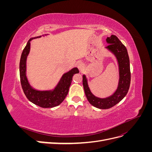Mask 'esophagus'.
<instances>
[{
    "label": "esophagus",
    "mask_w": 152,
    "mask_h": 152,
    "mask_svg": "<svg viewBox=\"0 0 152 152\" xmlns=\"http://www.w3.org/2000/svg\"><path fill=\"white\" fill-rule=\"evenodd\" d=\"M77 68L79 69V70H83L85 68V65L82 62H79L77 63Z\"/></svg>",
    "instance_id": "1"
}]
</instances>
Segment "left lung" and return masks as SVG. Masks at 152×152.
Listing matches in <instances>:
<instances>
[{
  "mask_svg": "<svg viewBox=\"0 0 152 152\" xmlns=\"http://www.w3.org/2000/svg\"><path fill=\"white\" fill-rule=\"evenodd\" d=\"M106 40L109 45L105 48L115 56L118 65L119 80L117 90L112 95L107 98L96 97L91 93L87 84L86 76L85 75L82 76V83L87 100L94 107L99 109H108L120 102L126 96L131 83L129 58L125 45L114 35H112L110 37H107Z\"/></svg>",
  "mask_w": 152,
  "mask_h": 152,
  "instance_id": "1",
  "label": "left lung"
}]
</instances>
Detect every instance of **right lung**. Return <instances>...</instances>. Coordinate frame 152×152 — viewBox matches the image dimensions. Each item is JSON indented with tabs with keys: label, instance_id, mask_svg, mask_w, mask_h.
Returning <instances> with one entry per match:
<instances>
[{
	"label": "right lung",
	"instance_id": "obj_1",
	"mask_svg": "<svg viewBox=\"0 0 152 152\" xmlns=\"http://www.w3.org/2000/svg\"><path fill=\"white\" fill-rule=\"evenodd\" d=\"M41 37V36L30 39L23 50L20 62V75L22 89L26 97L34 104L42 108H53L60 104L65 99L71 85L72 77L79 72L77 68H73L69 72L64 73L60 80L53 90L39 91L32 87L27 79L26 58L30 53V41L33 39Z\"/></svg>",
	"mask_w": 152,
	"mask_h": 152
}]
</instances>
